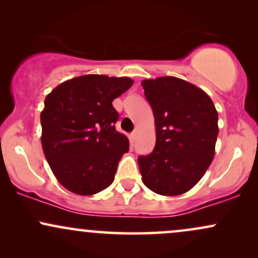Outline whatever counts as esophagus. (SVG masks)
Here are the masks:
<instances>
[{
    "mask_svg": "<svg viewBox=\"0 0 258 258\" xmlns=\"http://www.w3.org/2000/svg\"><path fill=\"white\" fill-rule=\"evenodd\" d=\"M131 136H132L133 139H136V137H137V131H136V130H135V131L131 133Z\"/></svg>",
    "mask_w": 258,
    "mask_h": 258,
    "instance_id": "34e87169",
    "label": "esophagus"
}]
</instances>
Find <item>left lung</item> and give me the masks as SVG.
Instances as JSON below:
<instances>
[{
    "mask_svg": "<svg viewBox=\"0 0 258 258\" xmlns=\"http://www.w3.org/2000/svg\"><path fill=\"white\" fill-rule=\"evenodd\" d=\"M155 120L156 143L138 158L142 180L166 197L190 190L215 156L218 114L199 87L173 76L142 82Z\"/></svg>",
    "mask_w": 258,
    "mask_h": 258,
    "instance_id": "obj_1",
    "label": "left lung"
}]
</instances>
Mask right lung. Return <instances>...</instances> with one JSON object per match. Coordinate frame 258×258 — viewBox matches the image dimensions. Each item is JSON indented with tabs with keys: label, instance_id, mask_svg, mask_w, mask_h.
Segmentation results:
<instances>
[{
	"label": "right lung",
	"instance_id": "right-lung-1",
	"mask_svg": "<svg viewBox=\"0 0 258 258\" xmlns=\"http://www.w3.org/2000/svg\"><path fill=\"white\" fill-rule=\"evenodd\" d=\"M130 78L84 75L68 80L44 99L41 143L55 178L79 195L111 184L128 139L115 130L112 100L131 87Z\"/></svg>",
	"mask_w": 258,
	"mask_h": 258
}]
</instances>
